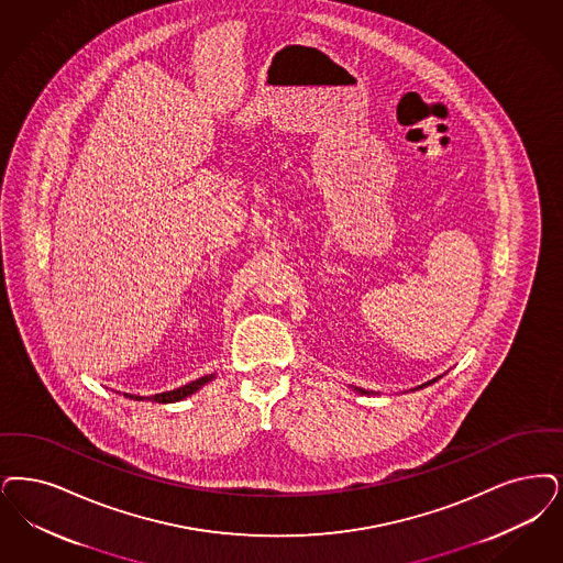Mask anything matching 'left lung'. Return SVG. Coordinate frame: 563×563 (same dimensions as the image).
<instances>
[{
    "label": "left lung",
    "mask_w": 563,
    "mask_h": 563,
    "mask_svg": "<svg viewBox=\"0 0 563 563\" xmlns=\"http://www.w3.org/2000/svg\"><path fill=\"white\" fill-rule=\"evenodd\" d=\"M438 379H440V377H435V379H431V382L423 383V385H419V387H417V389H421V387H428V385H431V383L438 382ZM354 389H356V391H358V394H362V396H371V394H373V391H366V389H361V387H354Z\"/></svg>",
    "instance_id": "obj_1"
}]
</instances>
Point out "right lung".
<instances>
[{"mask_svg": "<svg viewBox=\"0 0 563 563\" xmlns=\"http://www.w3.org/2000/svg\"><path fill=\"white\" fill-rule=\"evenodd\" d=\"M213 377H216V375H207V377H201V379H197V382L188 383V385H181L178 389L163 391V394H155V396H148V398H142V396H128V398H132V400H153V402H158V405H169V402H178V400L188 398L190 394H195L197 389H201L202 385L211 382Z\"/></svg>", "mask_w": 563, "mask_h": 563, "instance_id": "right-lung-1", "label": "right lung"}]
</instances>
